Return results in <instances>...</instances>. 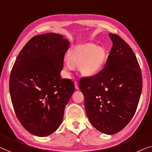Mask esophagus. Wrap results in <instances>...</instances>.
Masks as SVG:
<instances>
[{"label": "esophagus", "mask_w": 152, "mask_h": 152, "mask_svg": "<svg viewBox=\"0 0 152 152\" xmlns=\"http://www.w3.org/2000/svg\"><path fill=\"white\" fill-rule=\"evenodd\" d=\"M74 85H75V88L76 89H78V82H77V81H75V82H74Z\"/></svg>", "instance_id": "34e87169"}]
</instances>
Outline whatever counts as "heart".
<instances>
[{"label":"heart","instance_id":"heart-1","mask_svg":"<svg viewBox=\"0 0 152 152\" xmlns=\"http://www.w3.org/2000/svg\"><path fill=\"white\" fill-rule=\"evenodd\" d=\"M68 62L64 68L67 72L74 67H80L83 75L91 76L97 74L103 67L107 58V52L104 48L94 45H87L77 48L67 56Z\"/></svg>","mask_w":152,"mask_h":152}]
</instances>
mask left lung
Instances as JSON below:
<instances>
[{"mask_svg": "<svg viewBox=\"0 0 152 152\" xmlns=\"http://www.w3.org/2000/svg\"><path fill=\"white\" fill-rule=\"evenodd\" d=\"M112 48L105 66L97 74L83 77L79 88L92 125L112 135L123 129L133 118L142 87V74L135 54L118 35L110 33Z\"/></svg>", "mask_w": 152, "mask_h": 152, "instance_id": "obj_1", "label": "left lung"}]
</instances>
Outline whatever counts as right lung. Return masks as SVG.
<instances>
[{
	"label": "right lung",
	"instance_id": "1",
	"mask_svg": "<svg viewBox=\"0 0 152 152\" xmlns=\"http://www.w3.org/2000/svg\"><path fill=\"white\" fill-rule=\"evenodd\" d=\"M69 45L61 34L34 36L12 67L10 92L15 114L35 136H49L58 129L74 91L73 81L61 76Z\"/></svg>",
	"mask_w": 152,
	"mask_h": 152
}]
</instances>
